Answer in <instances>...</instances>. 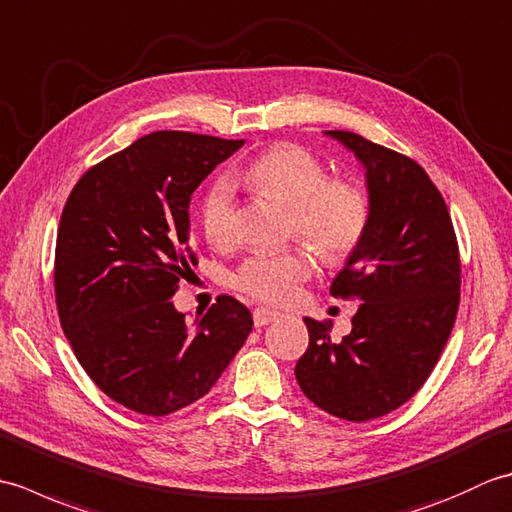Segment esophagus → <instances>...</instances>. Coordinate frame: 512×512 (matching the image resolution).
I'll return each mask as SVG.
<instances>
[{"label":"esophagus","instance_id":"34e87169","mask_svg":"<svg viewBox=\"0 0 512 512\" xmlns=\"http://www.w3.org/2000/svg\"><path fill=\"white\" fill-rule=\"evenodd\" d=\"M279 317H281L279 312H275V310H268V308H255V312H253L255 328H264V325L277 321Z\"/></svg>","mask_w":512,"mask_h":512}]
</instances>
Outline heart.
Masks as SVG:
<instances>
[{
  "instance_id": "b5f03b06",
  "label": "heart",
  "mask_w": 512,
  "mask_h": 512,
  "mask_svg": "<svg viewBox=\"0 0 512 512\" xmlns=\"http://www.w3.org/2000/svg\"><path fill=\"white\" fill-rule=\"evenodd\" d=\"M244 187L266 193L290 206L292 233L310 244L325 262H343L363 242L369 226V198L361 184L328 178L323 162L299 145H275L237 173ZM202 231L213 246L233 239V202L228 184L220 182L202 204ZM314 273L306 248L259 253L248 257L233 277L239 292L257 301L286 306Z\"/></svg>"
}]
</instances>
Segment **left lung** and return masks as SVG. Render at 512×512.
<instances>
[{
	"mask_svg": "<svg viewBox=\"0 0 512 512\" xmlns=\"http://www.w3.org/2000/svg\"><path fill=\"white\" fill-rule=\"evenodd\" d=\"M365 167L369 226L330 292L363 301L341 343L306 317L295 376L319 409L380 418L416 394L449 341L460 306V253L447 204L416 160L352 132H325Z\"/></svg>",
	"mask_w": 512,
	"mask_h": 512,
	"instance_id": "left-lung-1",
	"label": "left lung"
}]
</instances>
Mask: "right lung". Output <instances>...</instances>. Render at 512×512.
Instances as JSON below:
<instances>
[{"instance_id": "obj_1", "label": "right lung", "mask_w": 512, "mask_h": 512, "mask_svg": "<svg viewBox=\"0 0 512 512\" xmlns=\"http://www.w3.org/2000/svg\"><path fill=\"white\" fill-rule=\"evenodd\" d=\"M244 140L154 132L83 173L63 206L54 295L72 350L103 394L145 416L200 400L253 314L222 295L193 325L173 301L195 264L189 204Z\"/></svg>"}]
</instances>
